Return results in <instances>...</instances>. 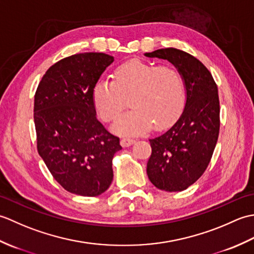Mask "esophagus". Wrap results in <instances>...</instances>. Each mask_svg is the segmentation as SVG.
Listing matches in <instances>:
<instances>
[{"mask_svg":"<svg viewBox=\"0 0 254 254\" xmlns=\"http://www.w3.org/2000/svg\"><path fill=\"white\" fill-rule=\"evenodd\" d=\"M120 143L123 147H128V146H131L132 144L135 143V139L130 138V137H124L121 139Z\"/></svg>","mask_w":254,"mask_h":254,"instance_id":"34e87169","label":"esophagus"}]
</instances>
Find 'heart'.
Segmentation results:
<instances>
[{
	"instance_id": "b5f03b06",
	"label": "heart",
	"mask_w": 254,
	"mask_h": 254,
	"mask_svg": "<svg viewBox=\"0 0 254 254\" xmlns=\"http://www.w3.org/2000/svg\"><path fill=\"white\" fill-rule=\"evenodd\" d=\"M127 99L132 109L113 123L112 130L117 134L136 135L152 126L155 130H163L185 109V78L172 65L134 60L117 67L113 79H99L93 89L95 109L105 122L115 120L127 107Z\"/></svg>"
}]
</instances>
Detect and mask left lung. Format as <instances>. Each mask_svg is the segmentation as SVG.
Segmentation results:
<instances>
[{
  "mask_svg": "<svg viewBox=\"0 0 254 254\" xmlns=\"http://www.w3.org/2000/svg\"><path fill=\"white\" fill-rule=\"evenodd\" d=\"M145 56L168 60L186 82L182 115L169 130L149 139L152 155L147 163V176L156 188L183 191L204 174L216 146L220 126L217 85L206 66L185 51L166 48Z\"/></svg>",
  "mask_w": 254,
  "mask_h": 254,
  "instance_id": "left-lung-1",
  "label": "left lung"
}]
</instances>
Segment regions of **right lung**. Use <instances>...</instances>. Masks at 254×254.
I'll return each mask as SVG.
<instances>
[{"mask_svg":"<svg viewBox=\"0 0 254 254\" xmlns=\"http://www.w3.org/2000/svg\"><path fill=\"white\" fill-rule=\"evenodd\" d=\"M113 61L98 52L64 58L48 68L35 94L38 153L58 183L77 195L108 190L112 158L122 149L98 121L93 101L96 83Z\"/></svg>","mask_w":254,"mask_h":254,"instance_id":"add662e5","label":"right lung"}]
</instances>
